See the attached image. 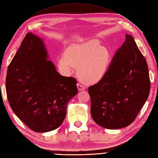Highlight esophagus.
<instances>
[{"label":"esophagus","mask_w":158,"mask_h":158,"mask_svg":"<svg viewBox=\"0 0 158 158\" xmlns=\"http://www.w3.org/2000/svg\"><path fill=\"white\" fill-rule=\"evenodd\" d=\"M77 88H78V89L79 90V91H81V90H84L85 89V87L83 86L81 84H80L79 83H77Z\"/></svg>","instance_id":"34e87169"}]
</instances>
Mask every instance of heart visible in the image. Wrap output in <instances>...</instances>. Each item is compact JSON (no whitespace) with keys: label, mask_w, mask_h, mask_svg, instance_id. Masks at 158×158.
<instances>
[{"label":"heart","mask_w":158,"mask_h":158,"mask_svg":"<svg viewBox=\"0 0 158 158\" xmlns=\"http://www.w3.org/2000/svg\"><path fill=\"white\" fill-rule=\"evenodd\" d=\"M111 53L96 40L70 46L58 58V67L63 75H69L75 66L79 77L89 83L100 81L108 70Z\"/></svg>","instance_id":"b5f03b06"}]
</instances>
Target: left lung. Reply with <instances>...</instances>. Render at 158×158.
Segmentation results:
<instances>
[{"mask_svg": "<svg viewBox=\"0 0 158 158\" xmlns=\"http://www.w3.org/2000/svg\"><path fill=\"white\" fill-rule=\"evenodd\" d=\"M94 121L106 129L132 123L150 92L148 66L133 37L117 49L105 76L88 88Z\"/></svg>", "mask_w": 158, "mask_h": 158, "instance_id": "1", "label": "left lung"}]
</instances>
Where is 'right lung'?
<instances>
[{
  "instance_id": "right-lung-1",
  "label": "right lung",
  "mask_w": 158,
  "mask_h": 158,
  "mask_svg": "<svg viewBox=\"0 0 158 158\" xmlns=\"http://www.w3.org/2000/svg\"><path fill=\"white\" fill-rule=\"evenodd\" d=\"M48 58L43 40L28 32L10 63L6 77V96L13 111L37 132L60 126L67 104L78 93L77 80L60 75Z\"/></svg>"
}]
</instances>
